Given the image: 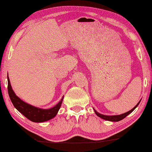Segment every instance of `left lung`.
<instances>
[{
	"label": "left lung",
	"instance_id": "8db88e82",
	"mask_svg": "<svg viewBox=\"0 0 152 152\" xmlns=\"http://www.w3.org/2000/svg\"><path fill=\"white\" fill-rule=\"evenodd\" d=\"M141 100L139 101V102H138V104L137 105H136L134 108H132V109H131L130 110H129V111L126 112L125 113H124V114H121V115H102V114H100V113H99L98 112H97L96 110L94 109V111L95 113H96L97 116H98L99 117H100L102 119H104L106 120V121H121L123 119L125 118L126 117L128 116V115H130L131 113H132L133 110H134L137 107L138 105L139 104Z\"/></svg>",
	"mask_w": 152,
	"mask_h": 152
}]
</instances>
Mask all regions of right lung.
Wrapping results in <instances>:
<instances>
[{
    "mask_svg": "<svg viewBox=\"0 0 152 152\" xmlns=\"http://www.w3.org/2000/svg\"><path fill=\"white\" fill-rule=\"evenodd\" d=\"M7 81L8 93L11 102H12L14 107L16 108L18 111L22 113L27 119L31 120L33 122L41 123V122H44L48 121L51 119H53L57 114L58 110L60 109L61 106L62 102L63 100V96L59 101V102L56 105L53 106V108H47V109L38 108L25 102L15 95L11 86L10 80L8 76Z\"/></svg>",
    "mask_w": 152,
    "mask_h": 152,
    "instance_id": "1",
    "label": "right lung"
}]
</instances>
